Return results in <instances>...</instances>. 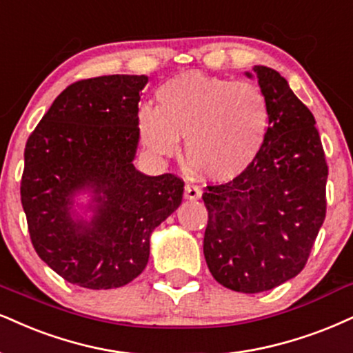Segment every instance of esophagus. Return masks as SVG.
<instances>
[{
	"label": "esophagus",
	"instance_id": "esophagus-1",
	"mask_svg": "<svg viewBox=\"0 0 353 353\" xmlns=\"http://www.w3.org/2000/svg\"><path fill=\"white\" fill-rule=\"evenodd\" d=\"M201 188L196 185H191V183H186L185 185V198L186 199H191V201H194V199H199L201 198Z\"/></svg>",
	"mask_w": 353,
	"mask_h": 353
}]
</instances>
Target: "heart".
<instances>
[{
    "instance_id": "b5f03b06",
    "label": "heart",
    "mask_w": 353,
    "mask_h": 353,
    "mask_svg": "<svg viewBox=\"0 0 353 353\" xmlns=\"http://www.w3.org/2000/svg\"><path fill=\"white\" fill-rule=\"evenodd\" d=\"M155 97L159 106L137 112L143 145L155 155H176L186 137V157L204 176L232 181L262 154L272 110L256 85L188 72L160 85Z\"/></svg>"
}]
</instances>
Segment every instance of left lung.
Returning a JSON list of instances; mask_svg holds the SVG:
<instances>
[{"mask_svg": "<svg viewBox=\"0 0 353 353\" xmlns=\"http://www.w3.org/2000/svg\"><path fill=\"white\" fill-rule=\"evenodd\" d=\"M268 98L272 124L256 162L203 194V252L214 280L262 293L296 276L325 217L327 163L312 112L273 68H252ZM252 77V73H245Z\"/></svg>", "mask_w": 353, "mask_h": 353, "instance_id": "8db88e82", "label": "left lung"}]
</instances>
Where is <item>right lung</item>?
<instances>
[{"label":"right lung","mask_w":353,"mask_h":353,"mask_svg":"<svg viewBox=\"0 0 353 353\" xmlns=\"http://www.w3.org/2000/svg\"><path fill=\"white\" fill-rule=\"evenodd\" d=\"M145 75H108L67 86L24 150L21 178L30 242L63 280L111 290L149 262L150 234L181 204L183 180L134 167ZM94 193L91 221L73 218L72 196Z\"/></svg>","instance_id":"obj_1"}]
</instances>
